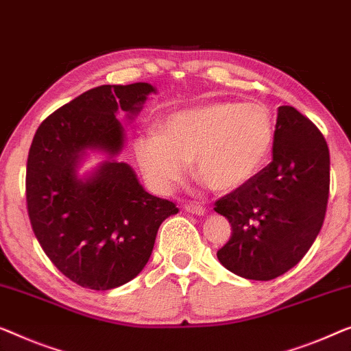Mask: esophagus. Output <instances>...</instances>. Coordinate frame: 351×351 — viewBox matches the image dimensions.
<instances>
[{"instance_id":"34e87169","label":"esophagus","mask_w":351,"mask_h":351,"mask_svg":"<svg viewBox=\"0 0 351 351\" xmlns=\"http://www.w3.org/2000/svg\"><path fill=\"white\" fill-rule=\"evenodd\" d=\"M185 210L193 213V215H204L206 207L202 206V204H199V202H186Z\"/></svg>"}]
</instances>
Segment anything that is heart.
I'll list each match as a JSON object with an SVG mask.
<instances>
[{
  "instance_id": "obj_1",
  "label": "heart",
  "mask_w": 351,
  "mask_h": 351,
  "mask_svg": "<svg viewBox=\"0 0 351 351\" xmlns=\"http://www.w3.org/2000/svg\"><path fill=\"white\" fill-rule=\"evenodd\" d=\"M276 138L271 110L258 103L220 101L169 114L160 131L134 142L145 180L169 191L191 163L193 174L213 191H232L260 172Z\"/></svg>"
}]
</instances>
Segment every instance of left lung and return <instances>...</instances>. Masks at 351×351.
Instances as JSON below:
<instances>
[{"instance_id":"obj_1","label":"left lung","mask_w":351,"mask_h":351,"mask_svg":"<svg viewBox=\"0 0 351 351\" xmlns=\"http://www.w3.org/2000/svg\"><path fill=\"white\" fill-rule=\"evenodd\" d=\"M272 154V163L213 207L232 230L218 261L248 280H272L296 266L326 215L328 144L291 106L278 108Z\"/></svg>"}]
</instances>
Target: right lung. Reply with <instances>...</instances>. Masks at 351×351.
Masks as SVG:
<instances>
[{"label":"right lung","mask_w":351,"mask_h":351,"mask_svg":"<svg viewBox=\"0 0 351 351\" xmlns=\"http://www.w3.org/2000/svg\"><path fill=\"white\" fill-rule=\"evenodd\" d=\"M150 84L101 85L50 114L34 134L27 163V207L34 236L55 267L77 285L112 289L144 269L156 232L179 212L144 190L130 165L114 158L125 133L117 112L133 120ZM87 149L108 160L88 176L77 169Z\"/></svg>","instance_id":"obj_1"}]
</instances>
